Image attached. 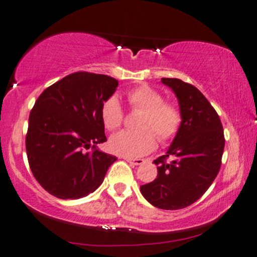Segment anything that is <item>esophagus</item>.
I'll return each mask as SVG.
<instances>
[{
  "label": "esophagus",
  "mask_w": 257,
  "mask_h": 257,
  "mask_svg": "<svg viewBox=\"0 0 257 257\" xmlns=\"http://www.w3.org/2000/svg\"><path fill=\"white\" fill-rule=\"evenodd\" d=\"M125 161H128L129 164L132 165H135V166H138V165H142L144 164V159H133V158H125Z\"/></svg>",
  "instance_id": "1"
}]
</instances>
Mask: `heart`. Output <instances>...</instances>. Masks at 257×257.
Masks as SVG:
<instances>
[{
	"mask_svg": "<svg viewBox=\"0 0 257 257\" xmlns=\"http://www.w3.org/2000/svg\"><path fill=\"white\" fill-rule=\"evenodd\" d=\"M126 99L132 110L142 111L138 123L140 131H122L112 135L109 140L112 153L124 157H141L155 148L157 139L165 144L178 135L183 123V112L177 103L165 100L160 91L142 85L128 91ZM100 117L108 131L121 126L124 113L117 97L110 96L103 102Z\"/></svg>",
	"mask_w": 257,
	"mask_h": 257,
	"instance_id": "b5f03b06",
	"label": "heart"
}]
</instances>
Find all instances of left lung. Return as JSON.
<instances>
[{
	"label": "left lung",
	"instance_id": "obj_1",
	"mask_svg": "<svg viewBox=\"0 0 257 257\" xmlns=\"http://www.w3.org/2000/svg\"><path fill=\"white\" fill-rule=\"evenodd\" d=\"M161 82L179 100L183 123L166 154L154 160L158 177L140 191L159 209L179 210L199 199L216 179L225 139L218 113L196 86L178 78Z\"/></svg>",
	"mask_w": 257,
	"mask_h": 257
}]
</instances>
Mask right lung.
<instances>
[{
	"instance_id": "obj_1",
	"label": "right lung",
	"mask_w": 257,
	"mask_h": 257,
	"mask_svg": "<svg viewBox=\"0 0 257 257\" xmlns=\"http://www.w3.org/2000/svg\"><path fill=\"white\" fill-rule=\"evenodd\" d=\"M117 85L112 77L80 71L38 97L29 113L26 151L34 178L52 196H87L117 160L96 148L106 141L100 108ZM89 148L92 152H87Z\"/></svg>"
}]
</instances>
